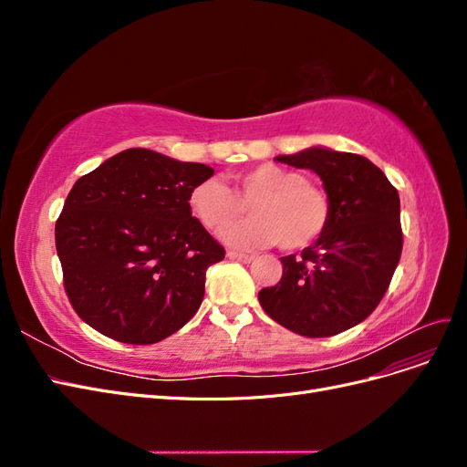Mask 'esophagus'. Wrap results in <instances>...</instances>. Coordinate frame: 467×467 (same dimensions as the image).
<instances>
[{
  "instance_id": "34e87169",
  "label": "esophagus",
  "mask_w": 467,
  "mask_h": 467,
  "mask_svg": "<svg viewBox=\"0 0 467 467\" xmlns=\"http://www.w3.org/2000/svg\"><path fill=\"white\" fill-rule=\"evenodd\" d=\"M228 257L234 259V261H239V263H251L253 255H249V253H239V251H228Z\"/></svg>"
}]
</instances>
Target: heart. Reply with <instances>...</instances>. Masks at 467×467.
<instances>
[{"instance_id":"b5f03b06","label":"heart","mask_w":467,"mask_h":467,"mask_svg":"<svg viewBox=\"0 0 467 467\" xmlns=\"http://www.w3.org/2000/svg\"><path fill=\"white\" fill-rule=\"evenodd\" d=\"M194 216L210 232H221L252 206L254 218L222 233L235 249L280 244L302 249L323 234L329 222V199L323 189L294 169L263 163L235 177L234 191L216 177L196 182L189 196Z\"/></svg>"}]
</instances>
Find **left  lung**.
<instances>
[{"label":"left lung","instance_id":"8db88e82","mask_svg":"<svg viewBox=\"0 0 467 467\" xmlns=\"http://www.w3.org/2000/svg\"><path fill=\"white\" fill-rule=\"evenodd\" d=\"M275 160L317 173L331 212L312 245L280 259L282 278L259 302L298 335L343 333L374 312L400 263V194L364 155L312 146Z\"/></svg>","mask_w":467,"mask_h":467}]
</instances>
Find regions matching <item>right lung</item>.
I'll return each instance as SVG.
<instances>
[{
	"label": "right lung",
	"instance_id": "right-lung-1",
	"mask_svg": "<svg viewBox=\"0 0 467 467\" xmlns=\"http://www.w3.org/2000/svg\"><path fill=\"white\" fill-rule=\"evenodd\" d=\"M202 163L130 148L76 181L56 222L64 288L78 316L115 341L160 343L202 304L223 247L192 216Z\"/></svg>",
	"mask_w": 467,
	"mask_h": 467
}]
</instances>
